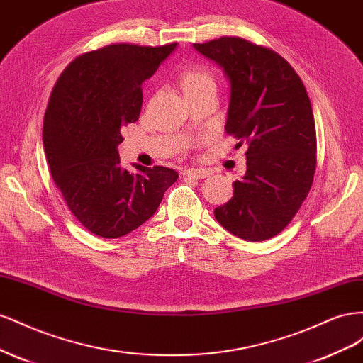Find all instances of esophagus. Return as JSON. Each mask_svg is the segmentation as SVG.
I'll use <instances>...</instances> for the list:
<instances>
[{"label": "esophagus", "instance_id": "1", "mask_svg": "<svg viewBox=\"0 0 363 363\" xmlns=\"http://www.w3.org/2000/svg\"><path fill=\"white\" fill-rule=\"evenodd\" d=\"M207 175H208V171H206V169H184L183 171V177L192 179V180L206 179Z\"/></svg>", "mask_w": 363, "mask_h": 363}]
</instances>
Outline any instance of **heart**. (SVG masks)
Here are the masks:
<instances>
[{
    "label": "heart",
    "mask_w": 363,
    "mask_h": 363,
    "mask_svg": "<svg viewBox=\"0 0 363 363\" xmlns=\"http://www.w3.org/2000/svg\"><path fill=\"white\" fill-rule=\"evenodd\" d=\"M179 84L186 95L201 91L204 87L215 86V77L207 68L201 67V65H195V67H189L182 71L179 77Z\"/></svg>",
    "instance_id": "b5f03b06"
}]
</instances>
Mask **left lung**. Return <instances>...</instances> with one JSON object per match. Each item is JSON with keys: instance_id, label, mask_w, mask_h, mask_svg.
I'll list each match as a JSON object with an SVG mask.
<instances>
[{"instance_id": "1", "label": "left lung", "mask_w": 363, "mask_h": 363, "mask_svg": "<svg viewBox=\"0 0 363 363\" xmlns=\"http://www.w3.org/2000/svg\"><path fill=\"white\" fill-rule=\"evenodd\" d=\"M230 80L227 135L248 145L247 172L215 208L230 233L259 242L300 211L316 168V130L301 79L280 54L238 36L194 43Z\"/></svg>"}]
</instances>
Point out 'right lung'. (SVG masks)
Returning a JSON list of instances; mask_svg holds the SVG:
<instances>
[{
	"mask_svg": "<svg viewBox=\"0 0 363 363\" xmlns=\"http://www.w3.org/2000/svg\"><path fill=\"white\" fill-rule=\"evenodd\" d=\"M177 47L112 43L74 59L52 87L43 116V150L52 180L86 230L121 238L150 219L179 179L171 168L119 164L121 128L135 123L142 83Z\"/></svg>",
	"mask_w": 363,
	"mask_h": 363,
	"instance_id": "right-lung-1",
	"label": "right lung"
}]
</instances>
